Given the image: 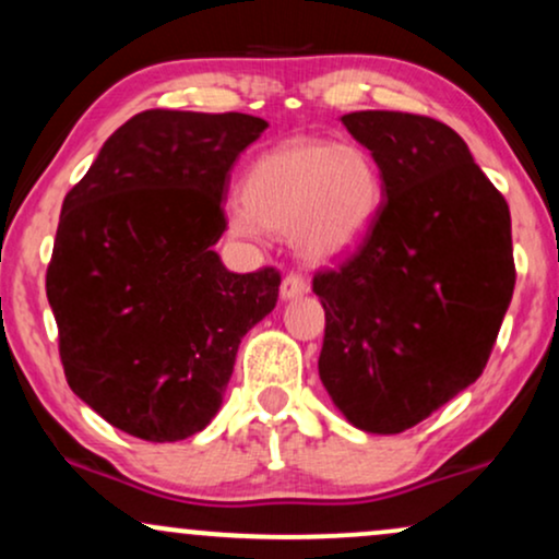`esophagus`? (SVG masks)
<instances>
[{
    "label": "esophagus",
    "mask_w": 559,
    "mask_h": 559,
    "mask_svg": "<svg viewBox=\"0 0 559 559\" xmlns=\"http://www.w3.org/2000/svg\"><path fill=\"white\" fill-rule=\"evenodd\" d=\"M307 292H310V281H307L301 273H286L284 281H281V297L284 299L301 297V294Z\"/></svg>",
    "instance_id": "34e87169"
}]
</instances>
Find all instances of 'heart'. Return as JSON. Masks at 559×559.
<instances>
[{
	"label": "heart",
	"mask_w": 559,
	"mask_h": 559,
	"mask_svg": "<svg viewBox=\"0 0 559 559\" xmlns=\"http://www.w3.org/2000/svg\"><path fill=\"white\" fill-rule=\"evenodd\" d=\"M381 202V170L360 146L292 139L249 165L228 228L241 239H258L265 228L292 230L305 258L333 260L370 234Z\"/></svg>",
	"instance_id": "heart-1"
}]
</instances>
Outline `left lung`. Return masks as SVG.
Here are the masks:
<instances>
[{
	"mask_svg": "<svg viewBox=\"0 0 559 559\" xmlns=\"http://www.w3.org/2000/svg\"><path fill=\"white\" fill-rule=\"evenodd\" d=\"M342 123L383 178L370 234L312 278L320 381L352 426L402 433L484 373L512 288L510 207L452 128L360 110Z\"/></svg>",
	"mask_w": 559,
	"mask_h": 559,
	"instance_id": "obj_1",
	"label": "left lung"
}]
</instances>
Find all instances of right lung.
I'll list each match as a JSON object with an SVG mask.
<instances>
[{
  "mask_svg": "<svg viewBox=\"0 0 559 559\" xmlns=\"http://www.w3.org/2000/svg\"><path fill=\"white\" fill-rule=\"evenodd\" d=\"M265 128L243 112L144 110L62 202L47 299L68 386L136 439L202 431L243 333L278 301L275 267L230 273L213 249L230 168Z\"/></svg>",
  "mask_w": 559,
  "mask_h": 559,
  "instance_id": "obj_1",
  "label": "right lung"
}]
</instances>
